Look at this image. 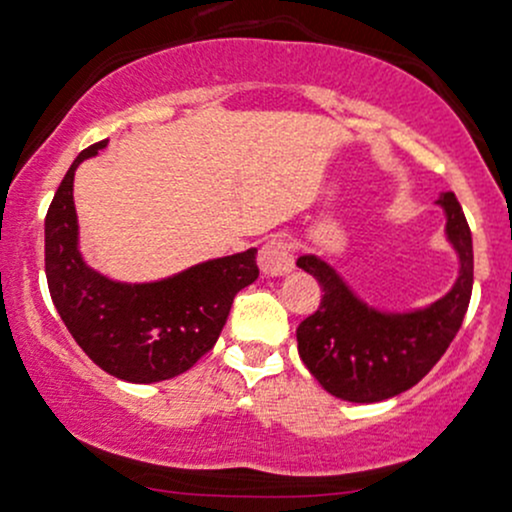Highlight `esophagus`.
Instances as JSON below:
<instances>
[{
	"mask_svg": "<svg viewBox=\"0 0 512 512\" xmlns=\"http://www.w3.org/2000/svg\"><path fill=\"white\" fill-rule=\"evenodd\" d=\"M258 266H261L263 276L268 278L286 276V273L293 268L291 244H288L283 236H273V239H268L266 244L261 246V251H258Z\"/></svg>",
	"mask_w": 512,
	"mask_h": 512,
	"instance_id": "34e87169",
	"label": "esophagus"
}]
</instances>
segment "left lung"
<instances>
[{
	"mask_svg": "<svg viewBox=\"0 0 512 512\" xmlns=\"http://www.w3.org/2000/svg\"><path fill=\"white\" fill-rule=\"evenodd\" d=\"M446 239L458 254V278L444 298L412 313H384L360 298L328 261L300 256L298 268L323 288L318 310L295 330L310 374L345 402L372 404L412 389L449 350L473 291V241L456 194L436 199Z\"/></svg>",
	"mask_w": 512,
	"mask_h": 512,
	"instance_id": "obj_1",
	"label": "left lung"
}]
</instances>
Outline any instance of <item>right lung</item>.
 Instances as JSON below:
<instances>
[{"label":"right lung","instance_id":"add662e5","mask_svg":"<svg viewBox=\"0 0 512 512\" xmlns=\"http://www.w3.org/2000/svg\"><path fill=\"white\" fill-rule=\"evenodd\" d=\"M105 145L100 140L73 160L46 212V281L63 325L100 370L135 384L162 382L212 350L234 295L258 278L256 249L152 283L110 281L93 271L78 251L73 175Z\"/></svg>","mask_w":512,"mask_h":512}]
</instances>
